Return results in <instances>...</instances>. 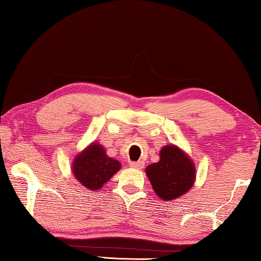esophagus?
I'll list each match as a JSON object with an SVG mask.
<instances>
[{
  "mask_svg": "<svg viewBox=\"0 0 261 261\" xmlns=\"http://www.w3.org/2000/svg\"><path fill=\"white\" fill-rule=\"evenodd\" d=\"M131 168H135V169H143L144 168V162L138 161V162H131L130 163Z\"/></svg>",
  "mask_w": 261,
  "mask_h": 261,
  "instance_id": "obj_1",
  "label": "esophagus"
}]
</instances>
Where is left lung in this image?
<instances>
[{
	"label": "left lung",
	"instance_id": "obj_1",
	"mask_svg": "<svg viewBox=\"0 0 261 261\" xmlns=\"http://www.w3.org/2000/svg\"><path fill=\"white\" fill-rule=\"evenodd\" d=\"M146 175L162 200H173L193 187L196 168L187 153L175 145H167L160 151V161L146 168Z\"/></svg>",
	"mask_w": 261,
	"mask_h": 261
}]
</instances>
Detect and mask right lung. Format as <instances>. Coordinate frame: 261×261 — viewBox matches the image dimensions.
Instances as JSON below:
<instances>
[{"label":"right lung","mask_w":261,"mask_h":261,"mask_svg":"<svg viewBox=\"0 0 261 261\" xmlns=\"http://www.w3.org/2000/svg\"><path fill=\"white\" fill-rule=\"evenodd\" d=\"M121 169L120 161L109 158L105 148L98 143L77 154L72 162V171L76 179L88 190H99Z\"/></svg>","instance_id":"obj_1"}]
</instances>
